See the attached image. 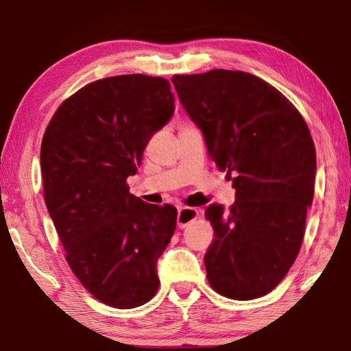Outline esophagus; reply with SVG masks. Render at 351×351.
<instances>
[{
    "mask_svg": "<svg viewBox=\"0 0 351 351\" xmlns=\"http://www.w3.org/2000/svg\"><path fill=\"white\" fill-rule=\"evenodd\" d=\"M198 215L199 212L197 209H192V207H180V209H178V217H176L178 228L184 229L186 226L192 223L193 219H197Z\"/></svg>",
    "mask_w": 351,
    "mask_h": 351,
    "instance_id": "1",
    "label": "esophagus"
}]
</instances>
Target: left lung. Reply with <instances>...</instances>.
<instances>
[{
	"instance_id": "1",
	"label": "left lung",
	"mask_w": 351,
	"mask_h": 351,
	"mask_svg": "<svg viewBox=\"0 0 351 351\" xmlns=\"http://www.w3.org/2000/svg\"><path fill=\"white\" fill-rule=\"evenodd\" d=\"M171 82L235 189L230 209L213 203L204 212L215 232L207 278L229 299H257L282 282L304 240L316 178L310 130L280 91L249 73L213 69Z\"/></svg>"
}]
</instances>
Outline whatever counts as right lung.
<instances>
[{
  "label": "right lung",
  "mask_w": 351,
  "mask_h": 351,
  "mask_svg": "<svg viewBox=\"0 0 351 351\" xmlns=\"http://www.w3.org/2000/svg\"><path fill=\"white\" fill-rule=\"evenodd\" d=\"M173 112L162 77L116 75L64 100L45 132L47 212L71 269L105 305L128 310L158 291V258L175 234L176 209L144 203L125 181Z\"/></svg>",
  "instance_id": "add662e5"
}]
</instances>
